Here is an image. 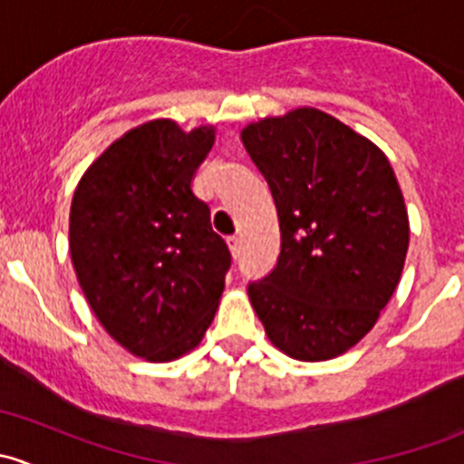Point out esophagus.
Here are the masks:
<instances>
[{"label":"esophagus","instance_id":"esophagus-1","mask_svg":"<svg viewBox=\"0 0 464 464\" xmlns=\"http://www.w3.org/2000/svg\"><path fill=\"white\" fill-rule=\"evenodd\" d=\"M228 249H231L233 258H237V256H240V251H242V240H240V237H237V236L228 237Z\"/></svg>","mask_w":464,"mask_h":464}]
</instances>
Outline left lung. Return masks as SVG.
Returning <instances> with one entry per match:
<instances>
[{"mask_svg":"<svg viewBox=\"0 0 464 464\" xmlns=\"http://www.w3.org/2000/svg\"><path fill=\"white\" fill-rule=\"evenodd\" d=\"M280 222L278 265L249 285L266 339L298 362L348 353L400 285L409 213L382 148L316 107L240 132Z\"/></svg>","mask_w":464,"mask_h":464,"instance_id":"obj_1","label":"left lung"}]
</instances>
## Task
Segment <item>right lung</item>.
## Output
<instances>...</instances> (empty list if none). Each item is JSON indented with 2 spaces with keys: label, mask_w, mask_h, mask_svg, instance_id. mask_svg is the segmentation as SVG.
<instances>
[{
  "label": "right lung",
  "mask_w": 464,
  "mask_h": 464,
  "mask_svg": "<svg viewBox=\"0 0 464 464\" xmlns=\"http://www.w3.org/2000/svg\"><path fill=\"white\" fill-rule=\"evenodd\" d=\"M215 143L152 119L116 139L81 177L69 251L89 307L134 357L166 363L202 343L231 265L193 179Z\"/></svg>",
  "instance_id": "add662e5"
}]
</instances>
